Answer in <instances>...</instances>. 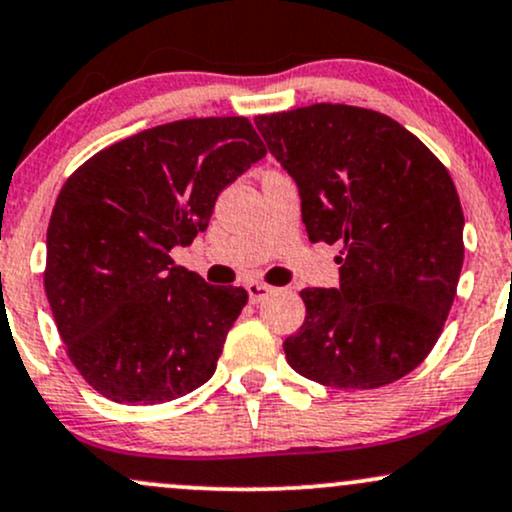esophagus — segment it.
Listing matches in <instances>:
<instances>
[{"label": "esophagus", "mask_w": 512, "mask_h": 512, "mask_svg": "<svg viewBox=\"0 0 512 512\" xmlns=\"http://www.w3.org/2000/svg\"><path fill=\"white\" fill-rule=\"evenodd\" d=\"M245 289H248L250 303H260V301H264V298L269 296V293H272V286L262 284V281H250V284L245 286Z\"/></svg>", "instance_id": "34e87169"}]
</instances>
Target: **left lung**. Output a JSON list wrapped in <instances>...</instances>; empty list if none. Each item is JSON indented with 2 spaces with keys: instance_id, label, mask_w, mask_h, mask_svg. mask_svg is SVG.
Listing matches in <instances>:
<instances>
[{
  "instance_id": "obj_1",
  "label": "left lung",
  "mask_w": 512,
  "mask_h": 512,
  "mask_svg": "<svg viewBox=\"0 0 512 512\" xmlns=\"http://www.w3.org/2000/svg\"><path fill=\"white\" fill-rule=\"evenodd\" d=\"M257 129L301 195L313 243H342L337 289H303L286 361L315 383L373 390L438 342L464 260L450 173L383 113L315 103L260 115Z\"/></svg>"
}]
</instances>
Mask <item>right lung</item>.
<instances>
[{
  "label": "right lung",
  "mask_w": 512,
  "mask_h": 512,
  "mask_svg": "<svg viewBox=\"0 0 512 512\" xmlns=\"http://www.w3.org/2000/svg\"><path fill=\"white\" fill-rule=\"evenodd\" d=\"M267 149L248 117L158 125L91 156L48 226L45 293L84 380L120 404H161L214 375L248 303L170 257L207 231L216 197Z\"/></svg>",
  "instance_id": "right-lung-1"
}]
</instances>
